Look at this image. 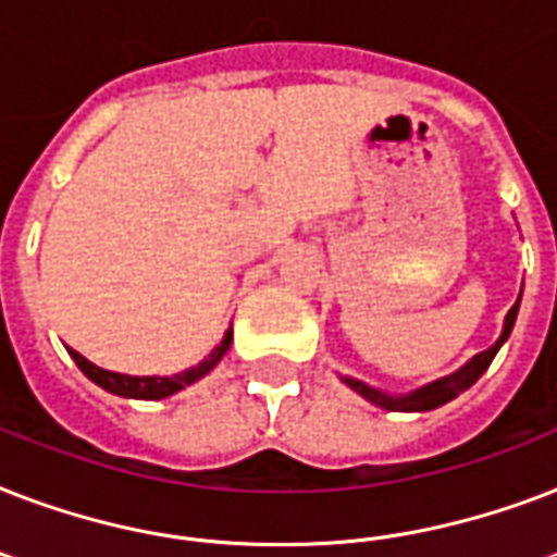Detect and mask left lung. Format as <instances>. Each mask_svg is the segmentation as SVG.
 <instances>
[{"instance_id":"1","label":"left lung","mask_w":557,"mask_h":557,"mask_svg":"<svg viewBox=\"0 0 557 557\" xmlns=\"http://www.w3.org/2000/svg\"><path fill=\"white\" fill-rule=\"evenodd\" d=\"M518 309H520V297H518V304L509 309V314H506L500 338H497L494 347L483 349L480 356L471 358V361H468L466 367H459L457 372H450V375H445V379L431 381V384H424V387L413 389V393H405V396H387V393H381V389L367 387L364 381H358V379H344V384H349V387L356 389V393H361L367 401L384 407V410H405V413L433 410V407H440L445 405V401H450V398H457L462 389L471 387V384H474L485 370H488V364H492L494 356H497V349H500L503 344H506V338L511 335V326H515V321H518Z\"/></svg>"}]
</instances>
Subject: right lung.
<instances>
[{
    "label": "right lung",
    "instance_id": "right-lung-1",
    "mask_svg": "<svg viewBox=\"0 0 557 557\" xmlns=\"http://www.w3.org/2000/svg\"><path fill=\"white\" fill-rule=\"evenodd\" d=\"M231 341H234V332L227 330L222 344H219L201 364L190 367V370L185 372H176V375H124V372H112L103 370V367L98 364H91V361H86V358H83L81 352H74V349H69V356L74 358V364L81 367L86 379L95 381V384L107 389V393H115V396L124 398H150V401H156V398L173 396L178 389L190 387L193 381H199L201 375H208V372L222 361V356H225L227 349H231Z\"/></svg>",
    "mask_w": 557,
    "mask_h": 557
}]
</instances>
